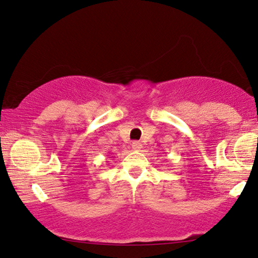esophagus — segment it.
I'll list each match as a JSON object with an SVG mask.
<instances>
[{"instance_id":"obj_1","label":"esophagus","mask_w":258,"mask_h":258,"mask_svg":"<svg viewBox=\"0 0 258 258\" xmlns=\"http://www.w3.org/2000/svg\"><path fill=\"white\" fill-rule=\"evenodd\" d=\"M132 148H133L134 150H141V149H142V143H141V142H139V141L133 142Z\"/></svg>"}]
</instances>
